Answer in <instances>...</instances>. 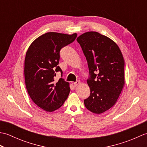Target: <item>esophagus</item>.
I'll use <instances>...</instances> for the list:
<instances>
[{
    "instance_id": "1",
    "label": "esophagus",
    "mask_w": 147,
    "mask_h": 147,
    "mask_svg": "<svg viewBox=\"0 0 147 147\" xmlns=\"http://www.w3.org/2000/svg\"><path fill=\"white\" fill-rule=\"evenodd\" d=\"M80 83V82H79V81H77L76 82L74 83L73 84H74V86H78V85H79Z\"/></svg>"
}]
</instances>
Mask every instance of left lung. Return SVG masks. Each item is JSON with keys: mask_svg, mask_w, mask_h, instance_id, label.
<instances>
[{"mask_svg": "<svg viewBox=\"0 0 147 147\" xmlns=\"http://www.w3.org/2000/svg\"><path fill=\"white\" fill-rule=\"evenodd\" d=\"M86 57L90 77L87 83L90 95L84 100L93 113L102 114L116 103L125 83L124 60L113 40L96 32L77 38Z\"/></svg>", "mask_w": 147, "mask_h": 147, "instance_id": "obj_1", "label": "left lung"}]
</instances>
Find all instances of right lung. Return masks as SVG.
Instances as JSON below:
<instances>
[{
  "label": "right lung",
  "instance_id": "obj_1",
  "mask_svg": "<svg viewBox=\"0 0 147 147\" xmlns=\"http://www.w3.org/2000/svg\"><path fill=\"white\" fill-rule=\"evenodd\" d=\"M76 33L49 32L32 43L24 59V79L27 92L33 102L47 112H53L63 105L70 92L69 83L60 78L55 82L60 51L74 41Z\"/></svg>",
  "mask_w": 147,
  "mask_h": 147
}]
</instances>
